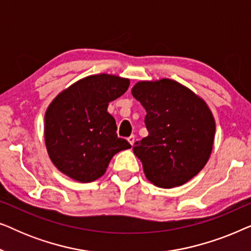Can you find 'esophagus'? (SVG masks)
<instances>
[{
  "instance_id": "34e87169",
  "label": "esophagus",
  "mask_w": 251,
  "mask_h": 251,
  "mask_svg": "<svg viewBox=\"0 0 251 251\" xmlns=\"http://www.w3.org/2000/svg\"><path fill=\"white\" fill-rule=\"evenodd\" d=\"M128 142L131 144V145H133V143H135V136H133V135L130 136L129 138H128Z\"/></svg>"
}]
</instances>
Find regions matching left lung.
<instances>
[{"label":"left lung","instance_id":"left-lung-1","mask_svg":"<svg viewBox=\"0 0 251 251\" xmlns=\"http://www.w3.org/2000/svg\"><path fill=\"white\" fill-rule=\"evenodd\" d=\"M132 96L146 109L149 136L135 143L150 181L163 188L187 183L205 166L215 138V120L207 104L169 78L138 82Z\"/></svg>","mask_w":251,"mask_h":251}]
</instances>
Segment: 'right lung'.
Returning a JSON list of instances; mask_svg holds the SVG:
<instances>
[{
    "label": "right lung",
    "instance_id": "obj_1",
    "mask_svg": "<svg viewBox=\"0 0 251 251\" xmlns=\"http://www.w3.org/2000/svg\"><path fill=\"white\" fill-rule=\"evenodd\" d=\"M129 80L98 74L82 78L58 95L47 109L46 145L61 173L82 183L105 174L109 161L131 145L116 135L108 104L125 94Z\"/></svg>",
    "mask_w": 251,
    "mask_h": 251
}]
</instances>
